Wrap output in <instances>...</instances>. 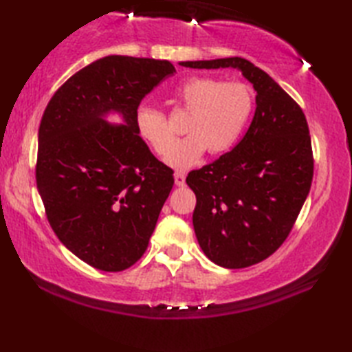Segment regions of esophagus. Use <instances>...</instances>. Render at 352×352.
<instances>
[{"instance_id": "esophagus-1", "label": "esophagus", "mask_w": 352, "mask_h": 352, "mask_svg": "<svg viewBox=\"0 0 352 352\" xmlns=\"http://www.w3.org/2000/svg\"><path fill=\"white\" fill-rule=\"evenodd\" d=\"M175 184L177 186H184L186 183V175L183 174V172H175Z\"/></svg>"}]
</instances>
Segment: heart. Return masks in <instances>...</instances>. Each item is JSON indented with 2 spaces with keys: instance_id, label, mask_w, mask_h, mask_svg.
<instances>
[{
  "instance_id": "heart-1",
  "label": "heart",
  "mask_w": 352,
  "mask_h": 352,
  "mask_svg": "<svg viewBox=\"0 0 352 352\" xmlns=\"http://www.w3.org/2000/svg\"><path fill=\"white\" fill-rule=\"evenodd\" d=\"M174 101L189 113L184 131L189 134L166 159L169 166L188 169L201 155L222 154L237 140L252 110V92L245 83L212 77H192L174 89ZM136 125L149 145L159 155H168L175 144V133L162 111L140 107Z\"/></svg>"
}]
</instances>
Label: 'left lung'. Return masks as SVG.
<instances>
[{
  "instance_id": "1",
  "label": "left lung",
  "mask_w": 352,
  "mask_h": 352,
  "mask_svg": "<svg viewBox=\"0 0 352 352\" xmlns=\"http://www.w3.org/2000/svg\"><path fill=\"white\" fill-rule=\"evenodd\" d=\"M193 69L236 68L256 89V113L242 140L218 160L189 172L193 228L201 250L228 269L260 263L294 228L313 180L304 111L257 66L242 57L182 62Z\"/></svg>"
}]
</instances>
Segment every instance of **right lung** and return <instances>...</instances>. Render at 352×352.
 Wrapping results in <instances>:
<instances>
[{"label":"right lung","mask_w":352,"mask_h":352,"mask_svg":"<svg viewBox=\"0 0 352 352\" xmlns=\"http://www.w3.org/2000/svg\"><path fill=\"white\" fill-rule=\"evenodd\" d=\"M168 60L102 57L52 95L39 126L36 183L66 248L100 271L119 272L144 256L174 170L139 136L140 101L166 77ZM111 111L121 126L103 119Z\"/></svg>","instance_id":"right-lung-1"}]
</instances>
